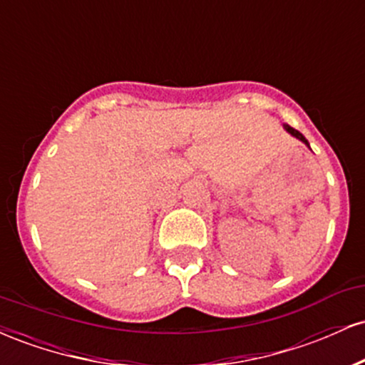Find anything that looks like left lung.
Masks as SVG:
<instances>
[{
	"mask_svg": "<svg viewBox=\"0 0 365 365\" xmlns=\"http://www.w3.org/2000/svg\"><path fill=\"white\" fill-rule=\"evenodd\" d=\"M283 128H284V130H287V132H288V133H292V135H293V137H297V139H299V140H302V142H304V144H305V145H307V148H309V149H311V145H309V142H307V139H305V137L302 135V133H300V132H299V130L292 128V127H290V125H283Z\"/></svg>",
	"mask_w": 365,
	"mask_h": 365,
	"instance_id": "8db88e82",
	"label": "left lung"
}]
</instances>
